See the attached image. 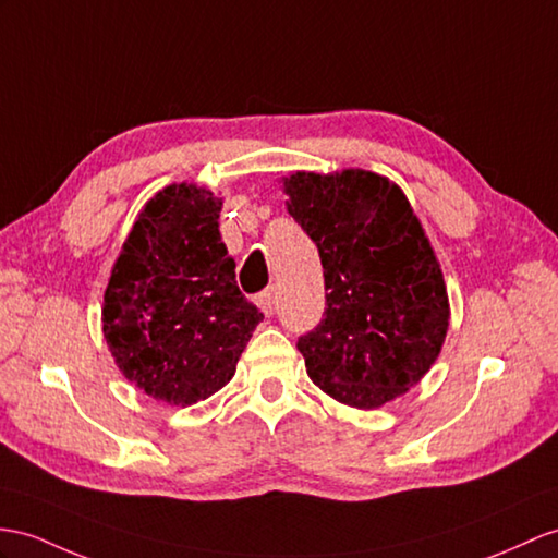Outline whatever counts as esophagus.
I'll return each mask as SVG.
<instances>
[{
    "instance_id": "obj_1",
    "label": "esophagus",
    "mask_w": 558,
    "mask_h": 558,
    "mask_svg": "<svg viewBox=\"0 0 558 558\" xmlns=\"http://www.w3.org/2000/svg\"><path fill=\"white\" fill-rule=\"evenodd\" d=\"M255 303H257V307H260L267 317H271L275 315V310H277V295H275V289H267V291H263L260 295L255 298Z\"/></svg>"
}]
</instances>
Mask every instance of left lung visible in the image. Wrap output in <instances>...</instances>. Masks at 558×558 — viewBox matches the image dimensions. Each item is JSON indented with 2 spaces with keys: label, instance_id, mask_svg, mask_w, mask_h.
<instances>
[{
  "label": "left lung",
  "instance_id": "left-lung-1",
  "mask_svg": "<svg viewBox=\"0 0 558 558\" xmlns=\"http://www.w3.org/2000/svg\"><path fill=\"white\" fill-rule=\"evenodd\" d=\"M287 208L317 243L324 319L298 338L307 376L333 400L374 410L416 386L450 326L445 279L410 201L369 170L295 172Z\"/></svg>",
  "mask_w": 558,
  "mask_h": 558
}]
</instances>
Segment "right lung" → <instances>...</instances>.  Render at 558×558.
I'll return each instance as SVG.
<instances>
[{"instance_id": "right-lung-1", "label": "right lung", "mask_w": 558, "mask_h": 558, "mask_svg": "<svg viewBox=\"0 0 558 558\" xmlns=\"http://www.w3.org/2000/svg\"><path fill=\"white\" fill-rule=\"evenodd\" d=\"M222 198L170 184L146 203L104 293V338L122 376L168 404L232 381L263 312L236 287L220 236Z\"/></svg>"}]
</instances>
